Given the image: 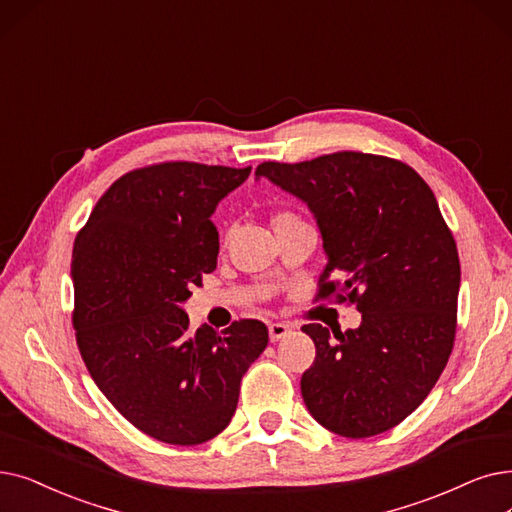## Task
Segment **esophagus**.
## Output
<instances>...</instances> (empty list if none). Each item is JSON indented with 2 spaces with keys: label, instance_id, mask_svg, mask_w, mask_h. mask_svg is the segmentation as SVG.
Returning a JSON list of instances; mask_svg holds the SVG:
<instances>
[{
  "label": "esophagus",
  "instance_id": "1",
  "mask_svg": "<svg viewBox=\"0 0 512 512\" xmlns=\"http://www.w3.org/2000/svg\"><path fill=\"white\" fill-rule=\"evenodd\" d=\"M288 332H291V326L288 324H284V322H274V324H270V339L272 341H280V339H284Z\"/></svg>",
  "mask_w": 512,
  "mask_h": 512
}]
</instances>
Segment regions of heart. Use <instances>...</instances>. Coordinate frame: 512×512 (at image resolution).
<instances>
[{"instance_id": "heart-1", "label": "heart", "mask_w": 512, "mask_h": 512, "mask_svg": "<svg viewBox=\"0 0 512 512\" xmlns=\"http://www.w3.org/2000/svg\"><path fill=\"white\" fill-rule=\"evenodd\" d=\"M293 221H303L295 211H276L272 215V228H278V226H284V224H293Z\"/></svg>"}]
</instances>
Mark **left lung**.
Returning a JSON list of instances; mask_svg holds the SVG:
<instances>
[{
  "mask_svg": "<svg viewBox=\"0 0 512 512\" xmlns=\"http://www.w3.org/2000/svg\"><path fill=\"white\" fill-rule=\"evenodd\" d=\"M314 211L328 261L314 301L362 311L355 330L305 324L316 360L301 376L307 410L362 439L410 416L435 387L456 339L460 259L429 184L406 163L341 150L257 167Z\"/></svg>",
  "mask_w": 512,
  "mask_h": 512,
  "instance_id": "1",
  "label": "left lung"
}]
</instances>
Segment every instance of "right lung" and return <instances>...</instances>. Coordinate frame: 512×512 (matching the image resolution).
Masks as SVG:
<instances>
[{
  "instance_id": "right-lung-1",
  "label": "right lung",
  "mask_w": 512,
  "mask_h": 512,
  "mask_svg": "<svg viewBox=\"0 0 512 512\" xmlns=\"http://www.w3.org/2000/svg\"><path fill=\"white\" fill-rule=\"evenodd\" d=\"M249 173L190 161L127 171L75 238L81 358L133 427L173 446H198L230 425L242 374L268 347L259 320L190 332L180 307L217 265V203Z\"/></svg>"
}]
</instances>
